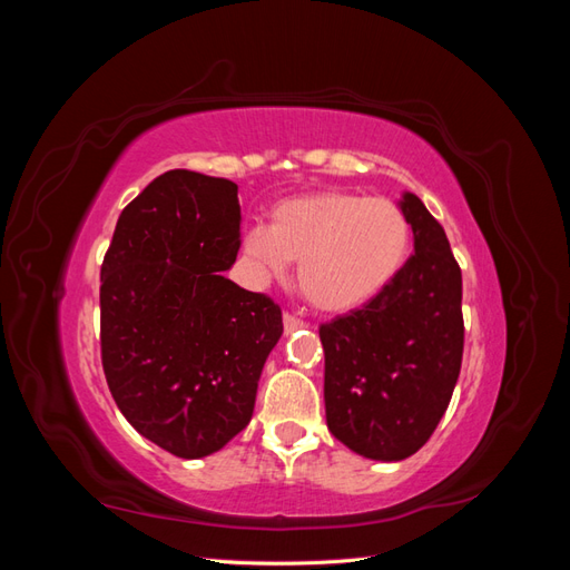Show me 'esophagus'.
I'll use <instances>...</instances> for the list:
<instances>
[{
    "mask_svg": "<svg viewBox=\"0 0 570 570\" xmlns=\"http://www.w3.org/2000/svg\"><path fill=\"white\" fill-rule=\"evenodd\" d=\"M306 323L302 321V318H297V316H292V314H285L283 316V327H285V335H292L295 331H299V327H304Z\"/></svg>",
    "mask_w": 570,
    "mask_h": 570,
    "instance_id": "34e87169",
    "label": "esophagus"
}]
</instances>
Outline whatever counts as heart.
Instances as JSON below:
<instances>
[{"mask_svg":"<svg viewBox=\"0 0 570 570\" xmlns=\"http://www.w3.org/2000/svg\"><path fill=\"white\" fill-rule=\"evenodd\" d=\"M413 245L406 212L385 197L321 189L273 206L271 228L243 235V252L264 278L299 262V287L325 314L368 306L400 278Z\"/></svg>","mask_w":570,"mask_h":570,"instance_id":"heart-1","label":"heart"}]
</instances>
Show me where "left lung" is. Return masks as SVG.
Listing matches in <instances>:
<instances>
[{
	"label": "left lung",
	"mask_w": 570,
	"mask_h": 570,
	"mask_svg": "<svg viewBox=\"0 0 570 570\" xmlns=\"http://www.w3.org/2000/svg\"><path fill=\"white\" fill-rule=\"evenodd\" d=\"M413 254L385 295L318 327L327 430L375 461L416 454L450 406L463 356L461 268L444 228L404 193Z\"/></svg>",
	"instance_id": "left-lung-1"
}]
</instances>
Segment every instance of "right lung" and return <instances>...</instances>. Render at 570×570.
Segmentation results:
<instances>
[{
    "mask_svg": "<svg viewBox=\"0 0 570 570\" xmlns=\"http://www.w3.org/2000/svg\"><path fill=\"white\" fill-rule=\"evenodd\" d=\"M237 185L166 170L118 216L101 264V366L128 423L180 459L226 446L254 413L281 306L228 281Z\"/></svg>",
    "mask_w": 570,
    "mask_h": 570,
    "instance_id": "obj_1",
    "label": "right lung"
}]
</instances>
